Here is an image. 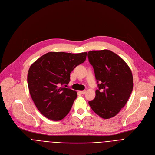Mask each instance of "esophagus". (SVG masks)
I'll list each match as a JSON object with an SVG mask.
<instances>
[{
	"mask_svg": "<svg viewBox=\"0 0 155 155\" xmlns=\"http://www.w3.org/2000/svg\"><path fill=\"white\" fill-rule=\"evenodd\" d=\"M80 93L81 94H84L86 93V91L84 90V91H80Z\"/></svg>",
	"mask_w": 155,
	"mask_h": 155,
	"instance_id": "34e87169",
	"label": "esophagus"
}]
</instances>
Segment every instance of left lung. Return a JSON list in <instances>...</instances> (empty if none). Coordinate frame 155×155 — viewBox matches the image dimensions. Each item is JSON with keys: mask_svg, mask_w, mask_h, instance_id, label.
<instances>
[{"mask_svg": "<svg viewBox=\"0 0 155 155\" xmlns=\"http://www.w3.org/2000/svg\"><path fill=\"white\" fill-rule=\"evenodd\" d=\"M98 83L96 97L89 101L93 111L104 119L117 115L128 101L133 89V78L126 62L110 50L87 53Z\"/></svg>", "mask_w": 155, "mask_h": 155, "instance_id": "1", "label": "left lung"}]
</instances>
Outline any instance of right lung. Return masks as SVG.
<instances>
[{
  "mask_svg": "<svg viewBox=\"0 0 155 155\" xmlns=\"http://www.w3.org/2000/svg\"><path fill=\"white\" fill-rule=\"evenodd\" d=\"M86 54L49 52L31 65L28 74L29 93L44 117L59 121L69 114L77 93L63 85L68 84L70 74L85 61Z\"/></svg>",
  "mask_w": 155,
  "mask_h": 155,
  "instance_id": "obj_1",
  "label": "right lung"
}]
</instances>
